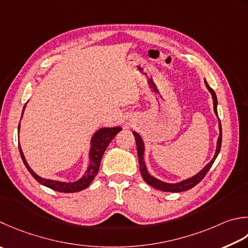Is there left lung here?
I'll return each instance as SVG.
<instances>
[{
  "label": "left lung",
  "instance_id": "left-lung-1",
  "mask_svg": "<svg viewBox=\"0 0 248 248\" xmlns=\"http://www.w3.org/2000/svg\"><path fill=\"white\" fill-rule=\"evenodd\" d=\"M205 82V86L207 90L211 92L212 94V98H213V103H214V113L216 114V116L218 117V114H217V96L216 93L214 92L208 84L206 82V80H204ZM219 120V118H218ZM133 135L135 138V140H137V147H138V156H139V163H140V174H142V177L145 182H146L148 185H150L154 188L159 189V190L161 191H167V192H181V191H186L189 190V189H191L192 187H195L196 185H198L199 183H200L204 176L206 175V173L208 172V170L211 169V167L213 166V163H214L215 159L217 158L218 154L220 152V147H221V124H220V120H219V137H218L217 140V146H216V152L214 157L211 160L210 162H208L206 166L203 168L200 172L196 175H193L192 177H189L187 179H184V181L176 183V184H170V183H166V182H162L160 181V179L154 177L153 175H150L148 173L147 169H146V164H145L144 161V152H145V146H144V142L142 138L140 137V134L138 132H135L133 131Z\"/></svg>",
  "mask_w": 248,
  "mask_h": 248
}]
</instances>
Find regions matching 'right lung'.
I'll return each mask as SVG.
<instances>
[{
	"instance_id": "right-lung-1",
	"label": "right lung",
	"mask_w": 248,
	"mask_h": 248,
	"mask_svg": "<svg viewBox=\"0 0 248 248\" xmlns=\"http://www.w3.org/2000/svg\"><path fill=\"white\" fill-rule=\"evenodd\" d=\"M24 108H26V105L23 106V110H24ZM23 110L21 114V118L23 115ZM19 129H20V123H19V125H18V130ZM120 131H121L120 127L101 128L96 131V132L93 134V137H92L91 142H90L91 146H90V152H89V166L87 168V171L85 172L84 175L78 179V181L73 182V183L53 181V179H47V178H43L41 176H38L37 174L34 173L33 170L29 167L27 160L23 156L20 145H19V152H20L22 161L24 163V166L27 167L28 171L30 172L31 175L35 178L38 183L42 184V185L59 192H65V193L77 192V191L84 190V189L88 187L91 184V182L93 181L95 175L99 172L101 160H102V157H103L106 147L108 146V144L111 142V140H113L116 137V134L120 132Z\"/></svg>"
}]
</instances>
